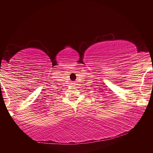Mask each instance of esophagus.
<instances>
[{
    "label": "esophagus",
    "instance_id": "obj_1",
    "mask_svg": "<svg viewBox=\"0 0 153 153\" xmlns=\"http://www.w3.org/2000/svg\"><path fill=\"white\" fill-rule=\"evenodd\" d=\"M73 84H75V83H73Z\"/></svg>",
    "mask_w": 153,
    "mask_h": 153
}]
</instances>
